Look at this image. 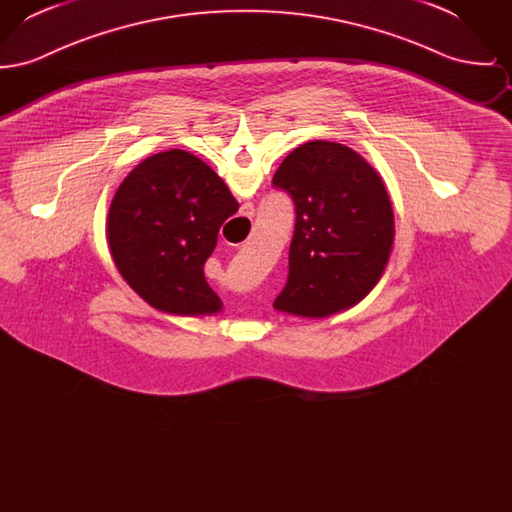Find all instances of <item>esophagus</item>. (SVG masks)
Instances as JSON below:
<instances>
[{
  "label": "esophagus",
  "instance_id": "obj_1",
  "mask_svg": "<svg viewBox=\"0 0 512 512\" xmlns=\"http://www.w3.org/2000/svg\"><path fill=\"white\" fill-rule=\"evenodd\" d=\"M242 213H244V217H251V215H253V205H251V203H245Z\"/></svg>",
  "mask_w": 512,
  "mask_h": 512
}]
</instances>
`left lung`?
I'll use <instances>...</instances> for the list:
<instances>
[{
    "mask_svg": "<svg viewBox=\"0 0 512 512\" xmlns=\"http://www.w3.org/2000/svg\"><path fill=\"white\" fill-rule=\"evenodd\" d=\"M295 205L288 284L274 309L326 318L363 301L390 261V195L351 147L315 140L295 147L272 178Z\"/></svg>",
    "mask_w": 512,
    "mask_h": 512,
    "instance_id": "8db88e82",
    "label": "left lung"
}]
</instances>
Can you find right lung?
<instances>
[{"mask_svg":"<svg viewBox=\"0 0 512 512\" xmlns=\"http://www.w3.org/2000/svg\"><path fill=\"white\" fill-rule=\"evenodd\" d=\"M238 207L219 174L192 153H155L130 171L111 201L113 261L151 307L182 317L217 315L222 301L203 265Z\"/></svg>","mask_w":512,"mask_h":512,"instance_id":"1","label":"right lung"}]
</instances>
